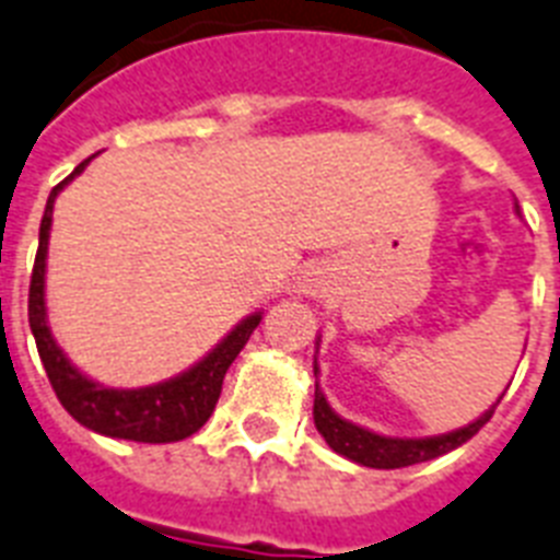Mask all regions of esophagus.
<instances>
[{
	"mask_svg": "<svg viewBox=\"0 0 560 560\" xmlns=\"http://www.w3.org/2000/svg\"><path fill=\"white\" fill-rule=\"evenodd\" d=\"M302 288H304V293H316V288H319V284H316V281H313V279H304Z\"/></svg>",
	"mask_w": 560,
	"mask_h": 560,
	"instance_id": "1",
	"label": "esophagus"
}]
</instances>
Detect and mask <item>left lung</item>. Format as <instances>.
<instances>
[{
  "label": "left lung",
  "instance_id": "1",
  "mask_svg": "<svg viewBox=\"0 0 560 560\" xmlns=\"http://www.w3.org/2000/svg\"><path fill=\"white\" fill-rule=\"evenodd\" d=\"M517 209V203H515ZM501 402V399H498ZM494 402V406H498ZM494 406L475 420L466 429H457L452 434H440V438H422V440H402V438H383L374 431L359 429L353 422L342 420L334 408L327 406L325 394L316 385V399H313V420L316 429L325 438V443L334 448L336 454H342L348 460L359 463V466H371V469H402V466H413V463L434 460L440 454L454 452L457 445L471 440L477 431L483 429L486 422L492 420Z\"/></svg>",
  "mask_w": 560,
  "mask_h": 560
}]
</instances>
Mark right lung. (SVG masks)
I'll return each instance as SVG.
<instances>
[{
    "instance_id": "1",
    "label": "right lung",
    "mask_w": 560,
    "mask_h": 560,
    "mask_svg": "<svg viewBox=\"0 0 560 560\" xmlns=\"http://www.w3.org/2000/svg\"><path fill=\"white\" fill-rule=\"evenodd\" d=\"M89 161L80 163L66 180H59L45 203L28 290V322L36 339V351L43 359L54 394L80 425L106 434V438L135 440V443H177V440L195 434L209 420V413L215 411L226 368L233 365L241 348L247 345V339L261 322V313L247 316L224 342L212 348L209 357L166 383L149 385V388H106V385L91 383L89 376L80 374L68 362L66 353L59 351L51 330H48V322H45V253H48L51 212L59 189L71 177L80 175Z\"/></svg>"
}]
</instances>
